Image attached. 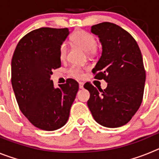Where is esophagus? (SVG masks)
Wrapping results in <instances>:
<instances>
[{
  "label": "esophagus",
  "instance_id": "obj_1",
  "mask_svg": "<svg viewBox=\"0 0 159 159\" xmlns=\"http://www.w3.org/2000/svg\"><path fill=\"white\" fill-rule=\"evenodd\" d=\"M79 87H80V89L84 88V83H82V82L79 83Z\"/></svg>",
  "mask_w": 159,
  "mask_h": 159
}]
</instances>
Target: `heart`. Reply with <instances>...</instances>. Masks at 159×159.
Wrapping results in <instances>:
<instances>
[{
  "label": "heart",
  "instance_id": "b5f03b06",
  "mask_svg": "<svg viewBox=\"0 0 159 159\" xmlns=\"http://www.w3.org/2000/svg\"><path fill=\"white\" fill-rule=\"evenodd\" d=\"M71 40L75 44L82 48L88 55L95 54L97 52V44L95 38L92 33L84 30H76L71 37ZM67 55V46L65 43H62L60 48V58L64 60ZM84 68L78 66H71L68 68L67 72L74 78H81L83 75Z\"/></svg>",
  "mask_w": 159,
  "mask_h": 159
}]
</instances>
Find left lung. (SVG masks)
Wrapping results in <instances>:
<instances>
[{"mask_svg": "<svg viewBox=\"0 0 159 159\" xmlns=\"http://www.w3.org/2000/svg\"><path fill=\"white\" fill-rule=\"evenodd\" d=\"M99 37L102 56L92 69L97 80L107 83L106 89L85 84L90 92L88 106L95 121L106 127L127 124L143 101L146 71L139 47L123 28L110 22L92 26Z\"/></svg>", "mask_w": 159, "mask_h": 159, "instance_id": "obj_1", "label": "left lung"}]
</instances>
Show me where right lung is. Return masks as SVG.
<instances>
[{
  "instance_id": "obj_1",
  "label": "right lung",
  "mask_w": 159,
  "mask_h": 159,
  "mask_svg": "<svg viewBox=\"0 0 159 159\" xmlns=\"http://www.w3.org/2000/svg\"><path fill=\"white\" fill-rule=\"evenodd\" d=\"M69 33L67 28L43 27L20 40L11 63V82L20 110L33 126L41 130L62 127L79 90L67 79L55 88L52 70L61 66L60 48Z\"/></svg>"
}]
</instances>
